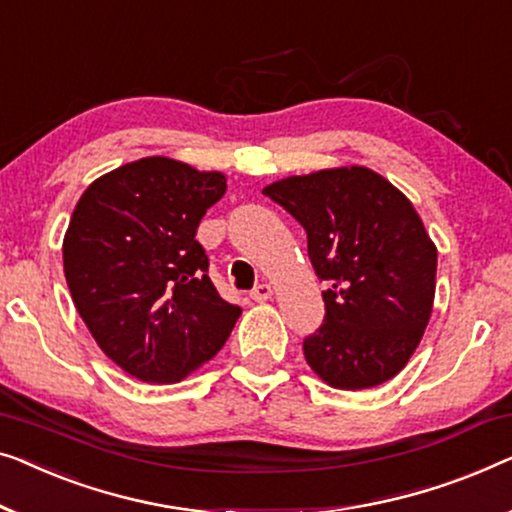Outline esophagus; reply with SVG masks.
Returning a JSON list of instances; mask_svg holds the SVG:
<instances>
[{"mask_svg":"<svg viewBox=\"0 0 512 512\" xmlns=\"http://www.w3.org/2000/svg\"><path fill=\"white\" fill-rule=\"evenodd\" d=\"M271 294H273V290H271V285H266V283H262V285H257L253 292H250V299H253V301H259V304H262V301H266V299H271Z\"/></svg>","mask_w":512,"mask_h":512,"instance_id":"1","label":"esophagus"}]
</instances>
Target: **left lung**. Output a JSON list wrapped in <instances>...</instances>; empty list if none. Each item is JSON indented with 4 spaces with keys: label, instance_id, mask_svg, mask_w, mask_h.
I'll list each match as a JSON object with an SVG mask.
<instances>
[{
    "label": "left lung",
    "instance_id": "1",
    "mask_svg": "<svg viewBox=\"0 0 512 512\" xmlns=\"http://www.w3.org/2000/svg\"><path fill=\"white\" fill-rule=\"evenodd\" d=\"M262 192L306 229L308 257L327 283L325 322L304 338L308 366L336 390L397 376L436 292V246L413 204L366 167L290 176Z\"/></svg>",
    "mask_w": 512,
    "mask_h": 512
}]
</instances>
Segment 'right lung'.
I'll return each instance as SVG.
<instances>
[{"mask_svg": "<svg viewBox=\"0 0 512 512\" xmlns=\"http://www.w3.org/2000/svg\"><path fill=\"white\" fill-rule=\"evenodd\" d=\"M227 190L220 171L143 157L78 199L62 257L71 299L104 355L143 383H178L218 352L241 308L194 239Z\"/></svg>", "mask_w": 512, "mask_h": 512, "instance_id": "right-lung-1", "label": "right lung"}]
</instances>
